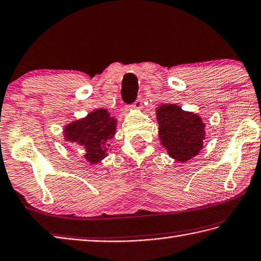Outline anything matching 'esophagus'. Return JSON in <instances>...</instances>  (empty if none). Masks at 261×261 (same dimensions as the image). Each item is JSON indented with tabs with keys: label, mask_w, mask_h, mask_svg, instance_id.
<instances>
[{
	"label": "esophagus",
	"mask_w": 261,
	"mask_h": 261,
	"mask_svg": "<svg viewBox=\"0 0 261 261\" xmlns=\"http://www.w3.org/2000/svg\"><path fill=\"white\" fill-rule=\"evenodd\" d=\"M132 110H141L143 108V99L138 98L137 100L134 102V105L131 106Z\"/></svg>",
	"instance_id": "obj_1"
}]
</instances>
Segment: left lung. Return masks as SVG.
<instances>
[{
	"mask_svg": "<svg viewBox=\"0 0 261 261\" xmlns=\"http://www.w3.org/2000/svg\"><path fill=\"white\" fill-rule=\"evenodd\" d=\"M161 145L170 158L187 162L203 148L205 124L192 112L182 111L176 103H162L156 110Z\"/></svg>",
	"mask_w": 261,
	"mask_h": 261,
	"instance_id": "8db88e82",
	"label": "left lung"
}]
</instances>
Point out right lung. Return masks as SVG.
I'll return each mask as SVG.
<instances>
[{
  "mask_svg": "<svg viewBox=\"0 0 261 261\" xmlns=\"http://www.w3.org/2000/svg\"><path fill=\"white\" fill-rule=\"evenodd\" d=\"M117 121L107 110L98 108L80 120L64 127V138L72 144L82 146L83 158L90 164H97L108 155V140L116 132Z\"/></svg>",
  "mask_w": 261,
  "mask_h": 261,
  "instance_id": "obj_1",
  "label": "right lung"
}]
</instances>
